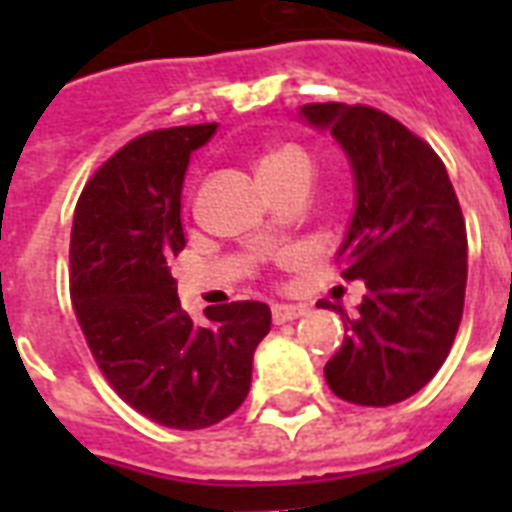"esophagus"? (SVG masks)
<instances>
[{
    "mask_svg": "<svg viewBox=\"0 0 512 512\" xmlns=\"http://www.w3.org/2000/svg\"><path fill=\"white\" fill-rule=\"evenodd\" d=\"M308 308L305 305H292V303H276L273 305V321L276 324H284V321H295L300 316H305Z\"/></svg>",
    "mask_w": 512,
    "mask_h": 512,
    "instance_id": "esophagus-1",
    "label": "esophagus"
}]
</instances>
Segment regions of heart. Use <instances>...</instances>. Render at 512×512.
<instances>
[{"label": "heart", "mask_w": 512, "mask_h": 512, "mask_svg": "<svg viewBox=\"0 0 512 512\" xmlns=\"http://www.w3.org/2000/svg\"><path fill=\"white\" fill-rule=\"evenodd\" d=\"M297 167H305V170L313 172L311 156L305 154L303 148L284 146V148H276V151H268V154L257 162V175H260V180L265 183V180L287 175L289 170H297Z\"/></svg>", "instance_id": "b5f03b06"}]
</instances>
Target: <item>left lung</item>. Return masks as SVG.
Wrapping results in <instances>:
<instances>
[{"label": "left lung", "instance_id": "1", "mask_svg": "<svg viewBox=\"0 0 512 512\" xmlns=\"http://www.w3.org/2000/svg\"><path fill=\"white\" fill-rule=\"evenodd\" d=\"M300 119L329 132L350 164L356 204L337 257L348 260L342 276L366 287L356 319L332 305L345 340L324 377L350 404H398L433 380L460 327L468 281L460 201L436 151L393 116L308 103Z\"/></svg>", "mask_w": 512, "mask_h": 512}]
</instances>
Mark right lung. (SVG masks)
<instances>
[{"label": "right lung", "mask_w": 512, "mask_h": 512, "mask_svg": "<svg viewBox=\"0 0 512 512\" xmlns=\"http://www.w3.org/2000/svg\"><path fill=\"white\" fill-rule=\"evenodd\" d=\"M217 124L148 132L84 185L71 228V300L100 372L143 417L199 430L244 404L271 308L257 300L193 324L170 260L185 247L180 193Z\"/></svg>", "instance_id": "obj_1"}]
</instances>
